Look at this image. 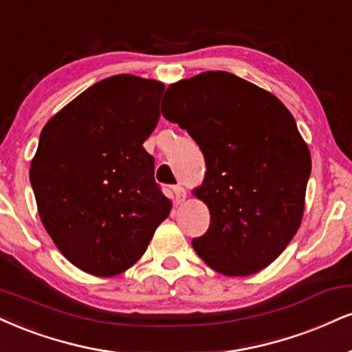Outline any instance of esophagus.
I'll list each match as a JSON object with an SVG mask.
<instances>
[{"label":"esophagus","instance_id":"obj_1","mask_svg":"<svg viewBox=\"0 0 352 352\" xmlns=\"http://www.w3.org/2000/svg\"><path fill=\"white\" fill-rule=\"evenodd\" d=\"M173 195H175L177 203H184L185 200H187V192H185V188L180 187V185L173 187Z\"/></svg>","mask_w":352,"mask_h":352}]
</instances>
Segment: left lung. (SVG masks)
<instances>
[{"instance_id":"obj_1","label":"left lung","mask_w":352,"mask_h":352,"mask_svg":"<svg viewBox=\"0 0 352 352\" xmlns=\"http://www.w3.org/2000/svg\"><path fill=\"white\" fill-rule=\"evenodd\" d=\"M165 120L187 129L206 164L195 197L211 219L193 249L211 269L245 277L280 256L298 231L311 155L292 113L272 93L230 72L172 83Z\"/></svg>"}]
</instances>
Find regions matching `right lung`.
Returning <instances> with one entry per match:
<instances>
[{"label": "right lung", "instance_id": "1", "mask_svg": "<svg viewBox=\"0 0 352 352\" xmlns=\"http://www.w3.org/2000/svg\"><path fill=\"white\" fill-rule=\"evenodd\" d=\"M164 83L114 75L70 101L42 129L29 179L45 231L83 272L135 264L172 201L144 141L157 126Z\"/></svg>", "mask_w": 352, "mask_h": 352}]
</instances>
